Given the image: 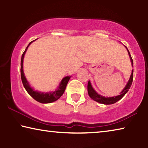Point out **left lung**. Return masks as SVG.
<instances>
[{"label": "left lung", "instance_id": "1", "mask_svg": "<svg viewBox=\"0 0 148 148\" xmlns=\"http://www.w3.org/2000/svg\"><path fill=\"white\" fill-rule=\"evenodd\" d=\"M125 47H126L127 51H128L130 59H131L132 66H133V61H132V59L131 56V53H130V52L129 51V49H127V47L126 46H125ZM132 80H133V70L132 71L131 75V76H130V78L129 79L128 82H127V84H126V86H125L124 89L122 90L121 92H120V95H117V96L111 97L102 96V95H99L98 92L95 91V90L93 89V87H92L91 82L90 81L88 82V85H87V91H88L89 96L91 97L92 100H94L95 101L99 102V103L101 104H112L116 103V102L119 101V100H121L123 97H124V95L128 92L130 87H131L132 85Z\"/></svg>", "mask_w": 148, "mask_h": 148}]
</instances>
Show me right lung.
I'll return each mask as SVG.
<instances>
[{
	"mask_svg": "<svg viewBox=\"0 0 148 148\" xmlns=\"http://www.w3.org/2000/svg\"><path fill=\"white\" fill-rule=\"evenodd\" d=\"M32 41L30 42L28 46L26 47L25 50L23 52V53L22 54L21 56V77L22 80V83H23V86L25 89H26L27 92L31 95V96L33 98L34 100H36V101H38L40 103L43 104H47V103H51V102L56 101L57 100H58L60 97H61L62 94L64 93L66 89V85L68 84L70 78L71 76H66L63 77L62 80L60 82L59 86L57 87V89L56 91H51V92H40L38 91H35V90L32 88V87L30 86L29 82L27 81L26 79V77L25 76V74L23 72V59L27 49H28L29 46L31 45L32 42L34 41Z\"/></svg>",
	"mask_w": 148,
	"mask_h": 148,
	"instance_id": "1",
	"label": "right lung"
}]
</instances>
